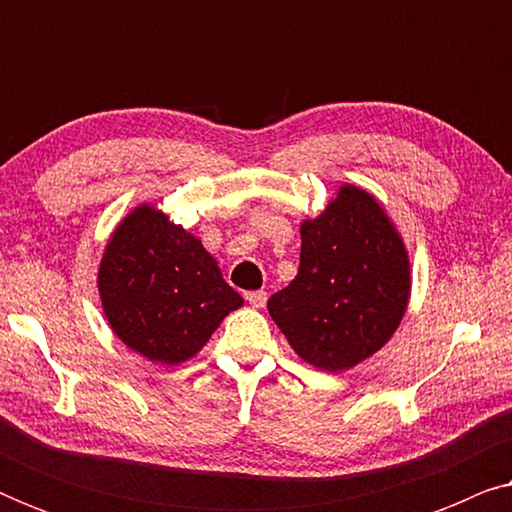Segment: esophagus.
<instances>
[{
	"label": "esophagus",
	"mask_w": 512,
	"mask_h": 512,
	"mask_svg": "<svg viewBox=\"0 0 512 512\" xmlns=\"http://www.w3.org/2000/svg\"><path fill=\"white\" fill-rule=\"evenodd\" d=\"M244 300H247V303L254 305V307H263L265 300H268V293H265V291H247V293H244Z\"/></svg>",
	"instance_id": "1"
}]
</instances>
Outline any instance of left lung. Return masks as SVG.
<instances>
[{
	"label": "left lung",
	"instance_id": "1",
	"mask_svg": "<svg viewBox=\"0 0 512 512\" xmlns=\"http://www.w3.org/2000/svg\"><path fill=\"white\" fill-rule=\"evenodd\" d=\"M300 268L268 300L270 317L300 359L340 373L373 356L401 324L410 261L373 195L340 186L317 219L300 226Z\"/></svg>",
	"mask_w": 512,
	"mask_h": 512
}]
</instances>
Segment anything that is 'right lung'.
<instances>
[{"mask_svg": "<svg viewBox=\"0 0 512 512\" xmlns=\"http://www.w3.org/2000/svg\"><path fill=\"white\" fill-rule=\"evenodd\" d=\"M97 286L118 338L165 366L198 354L242 305L198 237L151 205L132 209L111 235Z\"/></svg>", "mask_w": 512, "mask_h": 512, "instance_id": "obj_1", "label": "right lung"}]
</instances>
